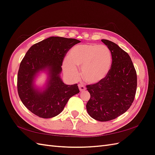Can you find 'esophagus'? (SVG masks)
I'll return each instance as SVG.
<instances>
[{
	"instance_id": "34e87169",
	"label": "esophagus",
	"mask_w": 155,
	"mask_h": 155,
	"mask_svg": "<svg viewBox=\"0 0 155 155\" xmlns=\"http://www.w3.org/2000/svg\"><path fill=\"white\" fill-rule=\"evenodd\" d=\"M79 91H80L81 92L85 91L86 90L85 87L84 86L83 84H79Z\"/></svg>"
}]
</instances>
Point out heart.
Here are the masks:
<instances>
[{"label":"heart","mask_w":155,"mask_h":155,"mask_svg":"<svg viewBox=\"0 0 155 155\" xmlns=\"http://www.w3.org/2000/svg\"><path fill=\"white\" fill-rule=\"evenodd\" d=\"M112 64L110 50L104 45L86 44L75 46L63 63L65 74L73 79L79 77L77 67H81V76L91 84L100 83L107 76Z\"/></svg>","instance_id":"1"}]
</instances>
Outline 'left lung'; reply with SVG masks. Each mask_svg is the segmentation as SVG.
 Segmentation results:
<instances>
[{"mask_svg": "<svg viewBox=\"0 0 155 155\" xmlns=\"http://www.w3.org/2000/svg\"><path fill=\"white\" fill-rule=\"evenodd\" d=\"M101 41L110 50L111 68L104 80L87 85L91 97L86 107L92 118L107 121L123 114L132 105L137 91V76L126 51L110 41Z\"/></svg>", "mask_w": 155, "mask_h": 155, "instance_id": "8db88e82", "label": "left lung"}]
</instances>
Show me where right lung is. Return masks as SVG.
<instances>
[{
    "label": "right lung",
    "instance_id": "add662e5",
    "mask_svg": "<svg viewBox=\"0 0 155 155\" xmlns=\"http://www.w3.org/2000/svg\"><path fill=\"white\" fill-rule=\"evenodd\" d=\"M80 43L76 39L50 37L32 45L21 62L17 74V91L22 104L32 113L50 118L61 112L68 100L79 92L78 84L68 85L60 78L67 51ZM47 69L49 79L43 91L33 87L37 73Z\"/></svg>",
    "mask_w": 155,
    "mask_h": 155
}]
</instances>
